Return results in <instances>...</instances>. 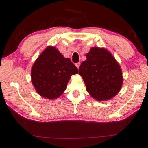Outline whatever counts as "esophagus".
<instances>
[{
	"label": "esophagus",
	"mask_w": 148,
	"mask_h": 148,
	"mask_svg": "<svg viewBox=\"0 0 148 148\" xmlns=\"http://www.w3.org/2000/svg\"><path fill=\"white\" fill-rule=\"evenodd\" d=\"M80 64H81L80 62H77V63L75 64V66L79 69V66H80Z\"/></svg>",
	"instance_id": "obj_1"
}]
</instances>
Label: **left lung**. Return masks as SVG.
<instances>
[{"label": "left lung", "mask_w": 148, "mask_h": 148, "mask_svg": "<svg viewBox=\"0 0 148 148\" xmlns=\"http://www.w3.org/2000/svg\"><path fill=\"white\" fill-rule=\"evenodd\" d=\"M79 73L86 90L98 101L107 100L116 96L123 84L121 69L113 56L104 48H92L86 54Z\"/></svg>", "instance_id": "obj_1"}]
</instances>
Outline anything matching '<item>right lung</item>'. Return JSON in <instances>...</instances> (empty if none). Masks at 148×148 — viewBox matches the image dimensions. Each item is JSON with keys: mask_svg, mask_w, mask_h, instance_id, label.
Returning <instances> with one entry per match:
<instances>
[{"mask_svg": "<svg viewBox=\"0 0 148 148\" xmlns=\"http://www.w3.org/2000/svg\"><path fill=\"white\" fill-rule=\"evenodd\" d=\"M78 69L56 48L49 46L39 56L32 68V82L40 96L57 98L66 89L71 76Z\"/></svg>", "mask_w": 148, "mask_h": 148, "instance_id": "add662e5", "label": "right lung"}]
</instances>
